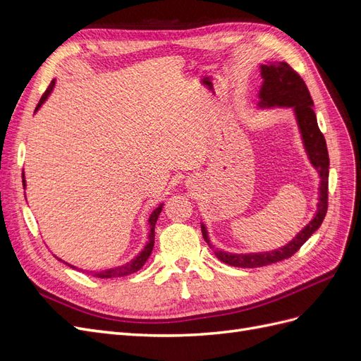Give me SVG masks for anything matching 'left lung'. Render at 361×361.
Listing matches in <instances>:
<instances>
[{
	"label": "left lung",
	"instance_id": "left-lung-1",
	"mask_svg": "<svg viewBox=\"0 0 361 361\" xmlns=\"http://www.w3.org/2000/svg\"><path fill=\"white\" fill-rule=\"evenodd\" d=\"M262 85L259 90V108H292L297 125L301 134L305 154L312 166L318 170L319 174V199L316 204V212L312 221L295 236L286 245L279 250L265 251V253H226L223 250L214 248L207 236L206 226L202 223V233L215 256L224 264L236 268H259L276 264L283 259H288L297 253L300 247L318 231L324 221V216L329 207V167L330 158L326 143L318 126V120L313 111V101L309 93L307 85L301 76L295 72L288 63H267L260 64Z\"/></svg>",
	"mask_w": 361,
	"mask_h": 361
}]
</instances>
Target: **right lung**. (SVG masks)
Instances as JSON below:
<instances>
[{
  "instance_id": "obj_1",
  "label": "right lung",
  "mask_w": 361,
  "mask_h": 361,
  "mask_svg": "<svg viewBox=\"0 0 361 361\" xmlns=\"http://www.w3.org/2000/svg\"><path fill=\"white\" fill-rule=\"evenodd\" d=\"M54 85H56V80H52L51 81V84H49V87L47 89V92L43 93V96L40 97V101H39V104H37V106H36V111L39 110V108L45 104V101L48 99V96L51 94V92H52V89H54ZM23 183H24V190H25V187H27V183H25V178H24V174H23ZM162 203L157 207V209L150 214V216H149V227H150V232H149V241H147V244L145 245V248L140 251V253L130 260V262H126L125 265H120V267H114V268H108V269H104V271H85L87 274H90V276H93V277H97V279H116V277H125V276H129V274H134V272H137L141 267H143L145 264H146V260L149 259V256H150V253H152V248H154V244H155V224H157V220H158V216H159V214H161V211H162ZM59 260H61L60 257H57ZM63 262V260H61ZM64 264H66L68 267H71V268H75L76 269V267H73V265H71V264H68V262H64ZM80 271H82L84 272V269H80Z\"/></svg>"
}]
</instances>
